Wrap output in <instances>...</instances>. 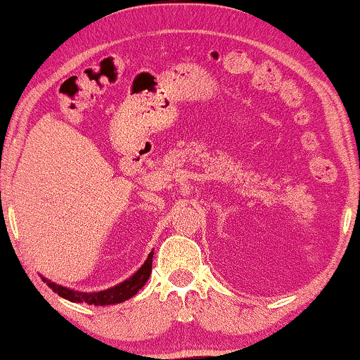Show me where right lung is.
Returning a JSON list of instances; mask_svg holds the SVG:
<instances>
[{
  "mask_svg": "<svg viewBox=\"0 0 360 360\" xmlns=\"http://www.w3.org/2000/svg\"><path fill=\"white\" fill-rule=\"evenodd\" d=\"M152 258H153V251L148 255L146 263L142 264V268H140L132 278L125 279L124 283L117 284V286L105 289V291H99V292H79V291H74V289H68L64 286H59V284L46 281L44 278L43 279L48 283V286L53 289L54 292H58L60 297H64V300H69L72 302H87V304H94V306L117 304V302H122L125 300H129V297L135 296L139 289H142L143 284L147 283V279L152 273Z\"/></svg>",
  "mask_w": 360,
  "mask_h": 360,
  "instance_id": "obj_1",
  "label": "right lung"
}]
</instances>
